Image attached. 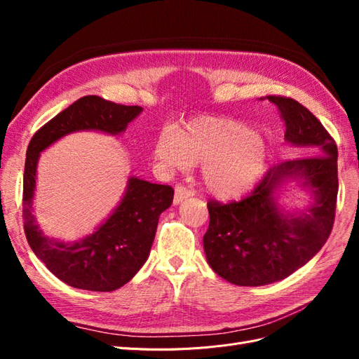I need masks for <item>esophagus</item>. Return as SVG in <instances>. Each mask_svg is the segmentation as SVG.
I'll return each mask as SVG.
<instances>
[{"label":"esophagus","instance_id":"esophagus-1","mask_svg":"<svg viewBox=\"0 0 359 359\" xmlns=\"http://www.w3.org/2000/svg\"><path fill=\"white\" fill-rule=\"evenodd\" d=\"M193 196V191L190 189H187L186 186H177L175 187V196H173V203H180L182 201H186L187 198Z\"/></svg>","mask_w":359,"mask_h":359}]
</instances>
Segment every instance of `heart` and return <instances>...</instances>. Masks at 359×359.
Returning <instances> with one entry per match:
<instances>
[{"mask_svg": "<svg viewBox=\"0 0 359 359\" xmlns=\"http://www.w3.org/2000/svg\"><path fill=\"white\" fill-rule=\"evenodd\" d=\"M154 154L170 168L202 166V180L212 196L231 201L244 196L264 175L269 149L262 136L232 118L196 116L165 133Z\"/></svg>", "mask_w": 359, "mask_h": 359, "instance_id": "heart-1", "label": "heart"}]
</instances>
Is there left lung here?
<instances>
[{
    "mask_svg": "<svg viewBox=\"0 0 359 359\" xmlns=\"http://www.w3.org/2000/svg\"><path fill=\"white\" fill-rule=\"evenodd\" d=\"M285 121V139L302 156L271 166L247 198L208 202L210 226L203 250L214 273L236 286H264L283 280L316 255L332 231L339 177L335 140L306 106L290 97L268 95ZM299 179L315 203L301 216L283 215L273 193Z\"/></svg>",
    "mask_w": 359,
    "mask_h": 359,
    "instance_id": "left-lung-1",
    "label": "left lung"
}]
</instances>
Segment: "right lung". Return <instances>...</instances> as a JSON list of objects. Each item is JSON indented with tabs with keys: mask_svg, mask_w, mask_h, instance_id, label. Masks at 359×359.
<instances>
[{
	"mask_svg": "<svg viewBox=\"0 0 359 359\" xmlns=\"http://www.w3.org/2000/svg\"><path fill=\"white\" fill-rule=\"evenodd\" d=\"M140 112V106L85 95L40 127L29 140L22 198L25 236L50 273L72 287L112 292L128 283L148 259L158 217L172 205L173 189L132 177L123 201L95 232L79 241L62 243L43 235L32 215L39 156L60 137L79 130L121 133Z\"/></svg>",
	"mask_w": 359,
	"mask_h": 359,
	"instance_id": "1",
	"label": "right lung"
}]
</instances>
